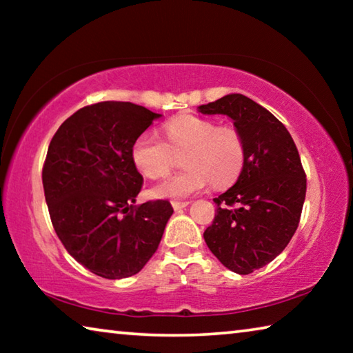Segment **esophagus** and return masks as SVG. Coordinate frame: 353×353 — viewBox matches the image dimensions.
Returning <instances> with one entry per match:
<instances>
[{
	"label": "esophagus",
	"mask_w": 353,
	"mask_h": 353,
	"mask_svg": "<svg viewBox=\"0 0 353 353\" xmlns=\"http://www.w3.org/2000/svg\"><path fill=\"white\" fill-rule=\"evenodd\" d=\"M190 204L188 201H172L171 202V205H172V208H174V210H182L183 207H187Z\"/></svg>",
	"instance_id": "1"
}]
</instances>
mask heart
<instances>
[{"label": "heart", "mask_w": 353, "mask_h": 353, "mask_svg": "<svg viewBox=\"0 0 353 353\" xmlns=\"http://www.w3.org/2000/svg\"><path fill=\"white\" fill-rule=\"evenodd\" d=\"M165 141L141 134L130 148L135 168L148 179L170 174L176 155L183 154L187 168L154 188L159 198H185L199 193L208 183L216 188L229 187L240 177L246 162V141L234 126H219L216 121L198 115H179L163 126Z\"/></svg>", "instance_id": "obj_1"}]
</instances>
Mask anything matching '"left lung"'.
Masks as SVG:
<instances>
[{
  "label": "left lung",
  "mask_w": 353,
  "mask_h": 353,
  "mask_svg": "<svg viewBox=\"0 0 353 353\" xmlns=\"http://www.w3.org/2000/svg\"><path fill=\"white\" fill-rule=\"evenodd\" d=\"M199 112L230 117L246 141L241 174L213 199L218 208L204 232L213 255L246 276L271 263L291 241L305 201V171L283 124L244 94H227L199 105Z\"/></svg>",
  "instance_id": "8db88e82"
}]
</instances>
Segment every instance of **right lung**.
I'll return each instance as SVG.
<instances>
[{
	"mask_svg": "<svg viewBox=\"0 0 353 353\" xmlns=\"http://www.w3.org/2000/svg\"><path fill=\"white\" fill-rule=\"evenodd\" d=\"M159 117L123 101L90 104L65 119L48 148L41 181L52 227L68 254L99 277L140 272L172 214L165 199L134 205L143 176L130 148Z\"/></svg>",
	"mask_w": 353,
	"mask_h": 353,
	"instance_id": "1",
	"label": "right lung"
}]
</instances>
